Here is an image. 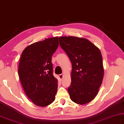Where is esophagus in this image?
<instances>
[{
  "mask_svg": "<svg viewBox=\"0 0 124 124\" xmlns=\"http://www.w3.org/2000/svg\"><path fill=\"white\" fill-rule=\"evenodd\" d=\"M59 79L61 80V81H62V78H63V75L60 74V75H59Z\"/></svg>",
  "mask_w": 124,
  "mask_h": 124,
  "instance_id": "1",
  "label": "esophagus"
}]
</instances>
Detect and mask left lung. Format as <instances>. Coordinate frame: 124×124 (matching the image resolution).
I'll use <instances>...</instances> for the list:
<instances>
[{
    "mask_svg": "<svg viewBox=\"0 0 124 124\" xmlns=\"http://www.w3.org/2000/svg\"><path fill=\"white\" fill-rule=\"evenodd\" d=\"M59 40L72 63L71 84L68 88L71 100L82 105L90 102L98 94L103 78L100 50L85 38L61 36Z\"/></svg>",
    "mask_w": 124,
    "mask_h": 124,
    "instance_id": "8db88e82",
    "label": "left lung"
}]
</instances>
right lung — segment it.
<instances>
[{"mask_svg":"<svg viewBox=\"0 0 124 124\" xmlns=\"http://www.w3.org/2000/svg\"><path fill=\"white\" fill-rule=\"evenodd\" d=\"M58 37L28 46L19 60L18 73L23 90L35 105L46 107L55 100L58 79L53 76L52 56L59 45Z\"/></svg>","mask_w":124,"mask_h":124,"instance_id":"1","label":"right lung"}]
</instances>
